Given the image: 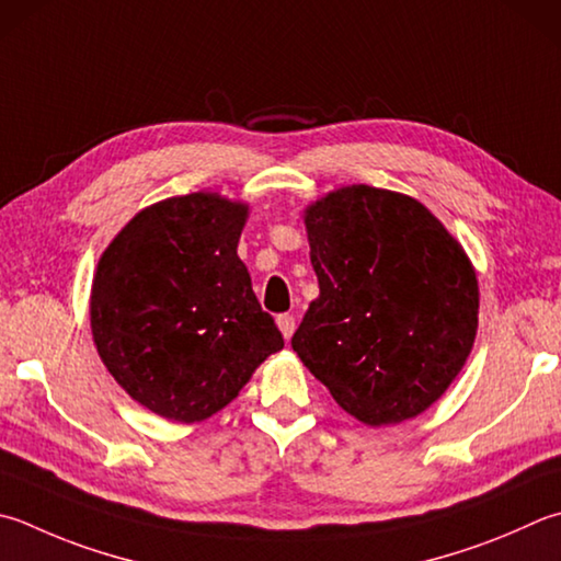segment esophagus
I'll use <instances>...</instances> for the list:
<instances>
[{"label":"esophagus","instance_id":"obj_1","mask_svg":"<svg viewBox=\"0 0 561 561\" xmlns=\"http://www.w3.org/2000/svg\"><path fill=\"white\" fill-rule=\"evenodd\" d=\"M276 322H278V330L283 332L285 340H290L293 332H295V317L290 312H283V314H278Z\"/></svg>","mask_w":561,"mask_h":561}]
</instances>
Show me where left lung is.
I'll use <instances>...</instances> for the list:
<instances>
[{"mask_svg":"<svg viewBox=\"0 0 561 561\" xmlns=\"http://www.w3.org/2000/svg\"><path fill=\"white\" fill-rule=\"evenodd\" d=\"M320 298L293 352L348 415L393 425L445 393L473 346L479 283L417 199L342 187L305 209Z\"/></svg>","mask_w":561,"mask_h":561,"instance_id":"left-lung-1","label":"left lung"}]
</instances>
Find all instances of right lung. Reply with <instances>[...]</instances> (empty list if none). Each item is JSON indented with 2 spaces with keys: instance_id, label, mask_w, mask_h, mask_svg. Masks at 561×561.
<instances>
[{
  "instance_id": "1",
  "label": "right lung",
  "mask_w": 561,
  "mask_h": 561,
  "mask_svg": "<svg viewBox=\"0 0 561 561\" xmlns=\"http://www.w3.org/2000/svg\"><path fill=\"white\" fill-rule=\"evenodd\" d=\"M247 205L213 193L146 207L102 253L92 336L126 393L156 415L197 422L237 398L283 334L237 256Z\"/></svg>"
}]
</instances>
